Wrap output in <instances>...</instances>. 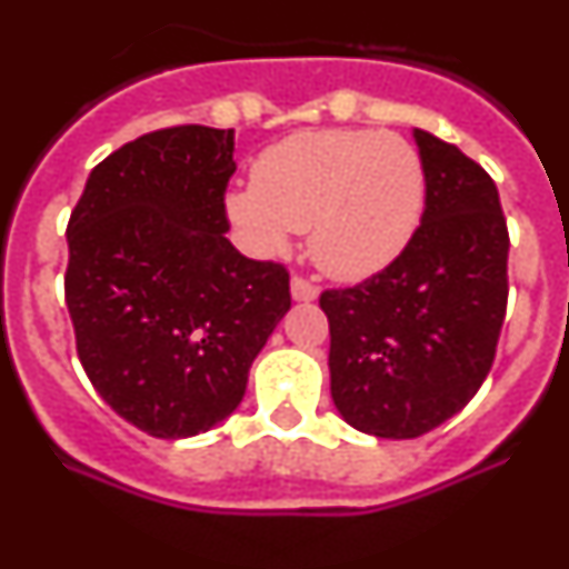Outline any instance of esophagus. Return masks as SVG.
Returning <instances> with one entry per match:
<instances>
[{
	"label": "esophagus",
	"instance_id": "obj_1",
	"mask_svg": "<svg viewBox=\"0 0 569 569\" xmlns=\"http://www.w3.org/2000/svg\"><path fill=\"white\" fill-rule=\"evenodd\" d=\"M290 296H293V301H313V299H319V288H316V284H310L308 279H299V276H293V279H290Z\"/></svg>",
	"mask_w": 569,
	"mask_h": 569
}]
</instances>
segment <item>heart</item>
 <instances>
[{
  "instance_id": "obj_1",
  "label": "heart",
  "mask_w": 569,
  "mask_h": 569,
  "mask_svg": "<svg viewBox=\"0 0 569 569\" xmlns=\"http://www.w3.org/2000/svg\"><path fill=\"white\" fill-rule=\"evenodd\" d=\"M224 210L259 256L288 253L293 230H308L321 273L361 281L413 239L425 210V164L396 133L305 130L264 150L253 188L230 190Z\"/></svg>"
}]
</instances>
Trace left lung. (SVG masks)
I'll list each match as a JSON object with an SVG mask.
<instances>
[{
  "instance_id": "left-lung-1",
  "label": "left lung",
  "mask_w": 569,
  "mask_h": 569,
  "mask_svg": "<svg viewBox=\"0 0 569 569\" xmlns=\"http://www.w3.org/2000/svg\"><path fill=\"white\" fill-rule=\"evenodd\" d=\"M425 213L393 264L328 290L330 396L341 419L376 439L445 425L487 379L507 310V222L485 168L413 128Z\"/></svg>"
}]
</instances>
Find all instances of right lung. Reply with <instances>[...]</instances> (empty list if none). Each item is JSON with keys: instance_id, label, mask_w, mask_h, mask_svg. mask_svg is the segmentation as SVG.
Instances as JSON below:
<instances>
[{"instance_id": "obj_1", "label": "right lung", "mask_w": 569, "mask_h": 569, "mask_svg": "<svg viewBox=\"0 0 569 569\" xmlns=\"http://www.w3.org/2000/svg\"><path fill=\"white\" fill-rule=\"evenodd\" d=\"M233 130L139 136L90 170L68 222L79 361L116 413L156 439L208 433L290 310L288 270L228 241Z\"/></svg>"}]
</instances>
